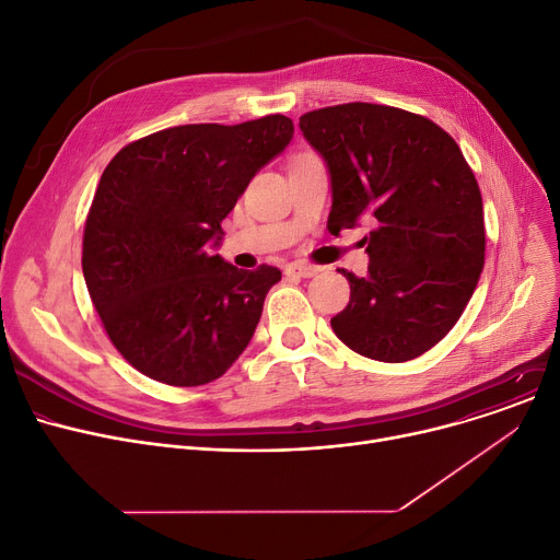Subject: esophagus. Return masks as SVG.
I'll return each mask as SVG.
<instances>
[{
  "label": "esophagus",
  "mask_w": 560,
  "mask_h": 560,
  "mask_svg": "<svg viewBox=\"0 0 560 560\" xmlns=\"http://www.w3.org/2000/svg\"><path fill=\"white\" fill-rule=\"evenodd\" d=\"M316 273H320V267H314V265H305V261H293V265H289V267H287V276L314 278Z\"/></svg>",
  "instance_id": "esophagus-1"
}]
</instances>
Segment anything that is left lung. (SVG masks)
Listing matches in <instances>:
<instances>
[{"label":"left lung","instance_id":"1","mask_svg":"<svg viewBox=\"0 0 560 560\" xmlns=\"http://www.w3.org/2000/svg\"><path fill=\"white\" fill-rule=\"evenodd\" d=\"M330 174L335 233L371 219L369 273L346 269L350 303L330 323L369 359L400 364L436 346L483 269V203L458 144L427 117L343 104L301 117Z\"/></svg>","mask_w":560,"mask_h":560}]
</instances>
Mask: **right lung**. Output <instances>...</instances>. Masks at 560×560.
Wrapping results in <instances>:
<instances>
[{
  "label": "right lung",
  "mask_w": 560,
  "mask_h": 560,
  "mask_svg": "<svg viewBox=\"0 0 560 560\" xmlns=\"http://www.w3.org/2000/svg\"><path fill=\"white\" fill-rule=\"evenodd\" d=\"M291 138L284 115L174 126L124 147L102 174L83 278L113 346L147 377L201 386L250 343L282 273L242 271L212 250L225 214Z\"/></svg>",
  "instance_id": "obj_1"
}]
</instances>
